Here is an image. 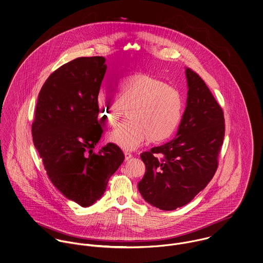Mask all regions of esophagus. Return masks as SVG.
Segmentation results:
<instances>
[{"label":"esophagus","instance_id":"34e87169","mask_svg":"<svg viewBox=\"0 0 263 263\" xmlns=\"http://www.w3.org/2000/svg\"><path fill=\"white\" fill-rule=\"evenodd\" d=\"M124 156H125V160H129L130 158H132V155L130 153H128V152L124 153Z\"/></svg>","mask_w":263,"mask_h":263}]
</instances>
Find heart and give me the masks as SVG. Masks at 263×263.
<instances>
[{"instance_id":"b5f03b06","label":"heart","mask_w":263,"mask_h":263,"mask_svg":"<svg viewBox=\"0 0 263 263\" xmlns=\"http://www.w3.org/2000/svg\"><path fill=\"white\" fill-rule=\"evenodd\" d=\"M117 89L120 103L105 90L98 95L101 115L110 127L117 126L125 109H128L130 121L108 134L109 142L132 151L146 139L156 144L176 133L185 107L180 90L158 78L140 73L119 79Z\"/></svg>"}]
</instances>
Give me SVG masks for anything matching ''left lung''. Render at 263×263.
Listing matches in <instances>:
<instances>
[{
  "mask_svg": "<svg viewBox=\"0 0 263 263\" xmlns=\"http://www.w3.org/2000/svg\"><path fill=\"white\" fill-rule=\"evenodd\" d=\"M187 105L176 137L142 153L146 166L138 190L144 200L162 210L189 203L214 176L224 137V118L201 77L186 68Z\"/></svg>",
  "mask_w": 263,
  "mask_h": 263,
  "instance_id": "1",
  "label": "left lung"
}]
</instances>
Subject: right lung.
Returning a JSON list of instances; mask_svg holds the SVG:
<instances>
[{
    "label": "right lung",
    "instance_id": "right-lung-1",
    "mask_svg": "<svg viewBox=\"0 0 263 263\" xmlns=\"http://www.w3.org/2000/svg\"><path fill=\"white\" fill-rule=\"evenodd\" d=\"M105 62L104 57H81L58 68L39 93L31 126L33 144L51 182L82 208L103 196L125 158L114 143L93 153L103 134L98 95Z\"/></svg>",
    "mask_w": 263,
    "mask_h": 263
}]
</instances>
